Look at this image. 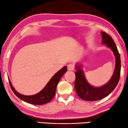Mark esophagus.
<instances>
[{
    "label": "esophagus",
    "instance_id": "obj_1",
    "mask_svg": "<svg viewBox=\"0 0 128 128\" xmlns=\"http://www.w3.org/2000/svg\"><path fill=\"white\" fill-rule=\"evenodd\" d=\"M74 68H75V66L74 64H70L68 66V69L69 71H72L74 70Z\"/></svg>",
    "mask_w": 128,
    "mask_h": 128
}]
</instances>
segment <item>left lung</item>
Masks as SVG:
<instances>
[{"label": "left lung", "mask_w": 128, "mask_h": 128, "mask_svg": "<svg viewBox=\"0 0 128 128\" xmlns=\"http://www.w3.org/2000/svg\"><path fill=\"white\" fill-rule=\"evenodd\" d=\"M102 42L110 48L114 52L116 58V66L114 74L110 80L101 87H94L90 86L85 78L80 66H76L75 89L78 96L86 101H94L102 100L108 96L116 88L119 81L121 70V60L117 46L110 35L105 32H101Z\"/></svg>", "instance_id": "left-lung-1"}]
</instances>
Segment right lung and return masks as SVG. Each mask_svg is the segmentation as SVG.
I'll list each match as a JSON object with an SVG mask.
<instances>
[{"label":"right lung","mask_w":128,"mask_h":128,"mask_svg":"<svg viewBox=\"0 0 128 128\" xmlns=\"http://www.w3.org/2000/svg\"><path fill=\"white\" fill-rule=\"evenodd\" d=\"M67 70H68V68H67L66 66H64L60 69L51 78L48 84L46 85V86L41 92H40L36 94L33 96H24L17 93L13 87L10 79H8L9 82H10V86L13 92L20 99L32 104L42 105L49 102L54 97L56 88H57L58 82H59L63 75L66 72Z\"/></svg>","instance_id":"1"}]
</instances>
